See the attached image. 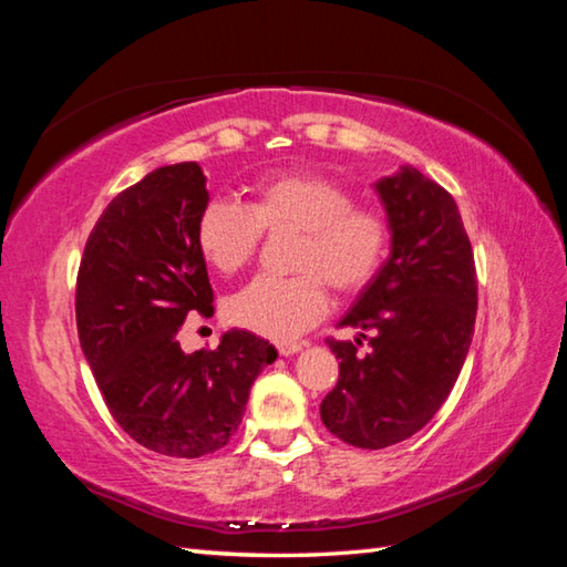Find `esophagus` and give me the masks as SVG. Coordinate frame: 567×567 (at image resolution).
I'll use <instances>...</instances> for the list:
<instances>
[{"mask_svg": "<svg viewBox=\"0 0 567 567\" xmlns=\"http://www.w3.org/2000/svg\"><path fill=\"white\" fill-rule=\"evenodd\" d=\"M302 351V343H297V341H285V343H277V353L280 355H295V353H299Z\"/></svg>", "mask_w": 567, "mask_h": 567, "instance_id": "34e87169", "label": "esophagus"}]
</instances>
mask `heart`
Returning a JSON list of instances; mask_svg holds the SVG:
<instances>
[{"instance_id":"1","label":"heart","mask_w":567,"mask_h":567,"mask_svg":"<svg viewBox=\"0 0 567 567\" xmlns=\"http://www.w3.org/2000/svg\"><path fill=\"white\" fill-rule=\"evenodd\" d=\"M262 231H292V277H256L226 302L236 327L290 341L327 315L329 290L351 297L375 280L390 252V219L355 204L346 185L317 173H280L252 187L248 207L212 199L197 219V246L214 270L234 275L258 252Z\"/></svg>"}]
</instances>
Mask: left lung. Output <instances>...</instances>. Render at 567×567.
Returning a JSON list of instances; mask_svg holds the SVG:
<instances>
[{"label":"left lung","mask_w":567,"mask_h":567,"mask_svg":"<svg viewBox=\"0 0 567 567\" xmlns=\"http://www.w3.org/2000/svg\"><path fill=\"white\" fill-rule=\"evenodd\" d=\"M392 228V252L339 327L355 341L327 339L339 382L321 421L355 449H388L424 429L461 375L477 315L473 246L455 199L416 167L375 185ZM372 332L371 351L357 353Z\"/></svg>","instance_id":"obj_1"}]
</instances>
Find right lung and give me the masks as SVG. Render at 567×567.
Returning a JSON list of instances; mask_svg holds the SVG:
<instances>
[{
	"label": "right lung",
	"mask_w": 567,
	"mask_h": 567,
	"mask_svg": "<svg viewBox=\"0 0 567 567\" xmlns=\"http://www.w3.org/2000/svg\"><path fill=\"white\" fill-rule=\"evenodd\" d=\"M207 202L197 163L158 167L102 212L78 272V336L106 406L136 443L171 457L224 449L250 384L277 358L275 346L238 329L214 351L179 348L187 317L214 315L197 246Z\"/></svg>",
	"instance_id": "add662e5"
}]
</instances>
